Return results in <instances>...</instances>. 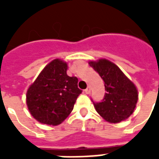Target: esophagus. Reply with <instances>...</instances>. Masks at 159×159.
<instances>
[{
  "instance_id": "34e87169",
  "label": "esophagus",
  "mask_w": 159,
  "mask_h": 159,
  "mask_svg": "<svg viewBox=\"0 0 159 159\" xmlns=\"http://www.w3.org/2000/svg\"><path fill=\"white\" fill-rule=\"evenodd\" d=\"M84 92H85V93H87V94H89V93H90V89H89V88H87L86 89L84 90Z\"/></svg>"
}]
</instances>
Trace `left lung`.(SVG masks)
<instances>
[{"mask_svg":"<svg viewBox=\"0 0 159 159\" xmlns=\"http://www.w3.org/2000/svg\"><path fill=\"white\" fill-rule=\"evenodd\" d=\"M90 66L104 81V99L93 105L97 112L110 123H119L134 112L138 100V92L134 83L115 64L107 59L90 62Z\"/></svg>","mask_w":159,"mask_h":159,"instance_id":"8db88e82","label":"left lung"}]
</instances>
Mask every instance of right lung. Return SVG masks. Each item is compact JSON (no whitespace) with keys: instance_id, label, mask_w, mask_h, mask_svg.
<instances>
[{"instance_id":"add662e5","label":"right lung","mask_w":159,"mask_h":159,"mask_svg":"<svg viewBox=\"0 0 159 159\" xmlns=\"http://www.w3.org/2000/svg\"><path fill=\"white\" fill-rule=\"evenodd\" d=\"M67 64L54 59L40 73L30 87L26 102L30 112L38 122L58 125L69 116L82 93L78 79L66 74Z\"/></svg>"}]
</instances>
